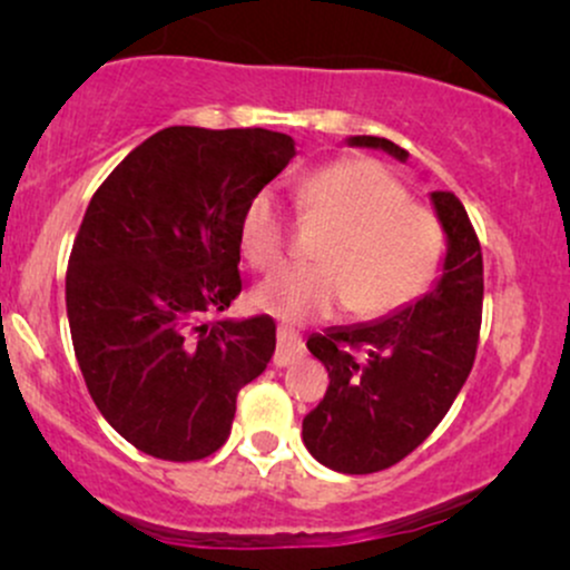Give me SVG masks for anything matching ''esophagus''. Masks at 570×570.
<instances>
[{
    "instance_id": "esophagus-1",
    "label": "esophagus",
    "mask_w": 570,
    "mask_h": 570,
    "mask_svg": "<svg viewBox=\"0 0 570 570\" xmlns=\"http://www.w3.org/2000/svg\"><path fill=\"white\" fill-rule=\"evenodd\" d=\"M305 356V343L299 337V332H294L292 326H278V348L276 356H273V364L276 367H292L299 358Z\"/></svg>"
}]
</instances>
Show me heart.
Masks as SVG:
<instances>
[{
	"label": "heart",
	"instance_id": "1",
	"mask_svg": "<svg viewBox=\"0 0 570 570\" xmlns=\"http://www.w3.org/2000/svg\"><path fill=\"white\" fill-rule=\"evenodd\" d=\"M299 217L330 227L316 267H286L254 292V303L284 322H313L348 305L353 318L375 322L421 299L444 263V227L431 208L370 158H345L305 176ZM238 244L254 271L286 259L289 222L271 187L248 198Z\"/></svg>",
	"mask_w": 570,
	"mask_h": 570
}]
</instances>
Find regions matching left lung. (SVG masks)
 <instances>
[{
  "label": "left lung",
  "mask_w": 570,
  "mask_h": 570,
  "mask_svg": "<svg viewBox=\"0 0 570 570\" xmlns=\"http://www.w3.org/2000/svg\"><path fill=\"white\" fill-rule=\"evenodd\" d=\"M407 160V149L381 136H353ZM448 233L440 284L394 316L340 326L307 340L330 372V389L303 421V442L324 466L372 474L407 458L440 426L472 372L482 324V248L453 193H431Z\"/></svg>",
  "instance_id": "8db88e82"
}]
</instances>
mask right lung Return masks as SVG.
I'll use <instances>...</instances> for the list:
<instances>
[{
	"label": "right lung",
	"mask_w": 570,
	"mask_h": 570,
	"mask_svg": "<svg viewBox=\"0 0 570 570\" xmlns=\"http://www.w3.org/2000/svg\"><path fill=\"white\" fill-rule=\"evenodd\" d=\"M292 158L276 130L171 126L90 198L67 267L71 343L98 412L141 453H217L271 362V316H217L240 294V214Z\"/></svg>",
	"instance_id": "obj_1"
}]
</instances>
